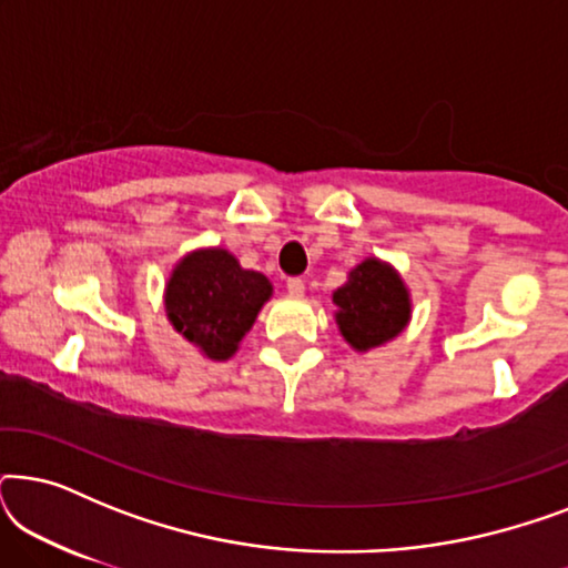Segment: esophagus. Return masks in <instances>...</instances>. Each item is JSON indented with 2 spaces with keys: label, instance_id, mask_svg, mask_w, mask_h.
Wrapping results in <instances>:
<instances>
[{
  "label": "esophagus",
  "instance_id": "esophagus-1",
  "mask_svg": "<svg viewBox=\"0 0 568 568\" xmlns=\"http://www.w3.org/2000/svg\"><path fill=\"white\" fill-rule=\"evenodd\" d=\"M286 292H290L292 297H302V292H305V282H302L300 276L286 278Z\"/></svg>",
  "mask_w": 568,
  "mask_h": 568
}]
</instances>
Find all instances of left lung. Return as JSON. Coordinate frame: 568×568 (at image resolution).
<instances>
[{
  "label": "left lung",
  "instance_id": "obj_1",
  "mask_svg": "<svg viewBox=\"0 0 568 568\" xmlns=\"http://www.w3.org/2000/svg\"><path fill=\"white\" fill-rule=\"evenodd\" d=\"M336 325L354 352L367 354L406 331L410 292L398 271L383 258H364L333 292Z\"/></svg>",
  "mask_w": 568,
  "mask_h": 568
}]
</instances>
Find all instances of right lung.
Segmentation results:
<instances>
[{"label": "right lung", "mask_w": 568, "mask_h": 568, "mask_svg": "<svg viewBox=\"0 0 568 568\" xmlns=\"http://www.w3.org/2000/svg\"><path fill=\"white\" fill-rule=\"evenodd\" d=\"M271 294L268 278L240 266L230 251L196 247L170 271L165 313L170 325L206 359L227 362Z\"/></svg>", "instance_id": "obj_1"}]
</instances>
